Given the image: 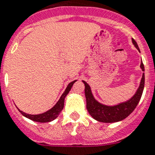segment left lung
Instances as JSON below:
<instances>
[{
    "mask_svg": "<svg viewBox=\"0 0 155 155\" xmlns=\"http://www.w3.org/2000/svg\"><path fill=\"white\" fill-rule=\"evenodd\" d=\"M132 41L135 47L140 52L136 41L133 38H132ZM140 68H141L142 71H144V65L142 61L140 64ZM83 83L85 85L87 109V111L89 112L90 115L94 119L99 122L114 123V122L120 121L122 120L125 119L136 109V106L141 98L143 91L145 76H144V73H143L139 88L137 89L135 94L130 99L126 102L115 105V106H106V105H103V104L97 102L94 97L91 87L84 80H83Z\"/></svg>",
    "mask_w": 155,
    "mask_h": 155,
    "instance_id": "1",
    "label": "left lung"
}]
</instances>
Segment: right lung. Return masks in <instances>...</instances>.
I'll return each instance as SVG.
<instances>
[{
    "label": "right lung",
    "mask_w": 155,
    "mask_h": 155,
    "mask_svg": "<svg viewBox=\"0 0 155 155\" xmlns=\"http://www.w3.org/2000/svg\"><path fill=\"white\" fill-rule=\"evenodd\" d=\"M76 81V80H74V81L71 82L68 87H66L65 91L62 94V95L61 96L60 99L58 100V102L56 103V105L53 106V108H51L50 110H48V111L45 112L43 114H35V115H32V114H26L24 112L19 110V111L21 113V114L23 116H24L25 117L28 118V119L31 120H34V121L36 122H40V123H46V122H50L53 120H55L56 118L58 117V115L61 114V110H63L64 105V98L67 96V94H68V92L70 91L71 87L73 86L74 83Z\"/></svg>",
    "instance_id": "add662e5"
}]
</instances>
